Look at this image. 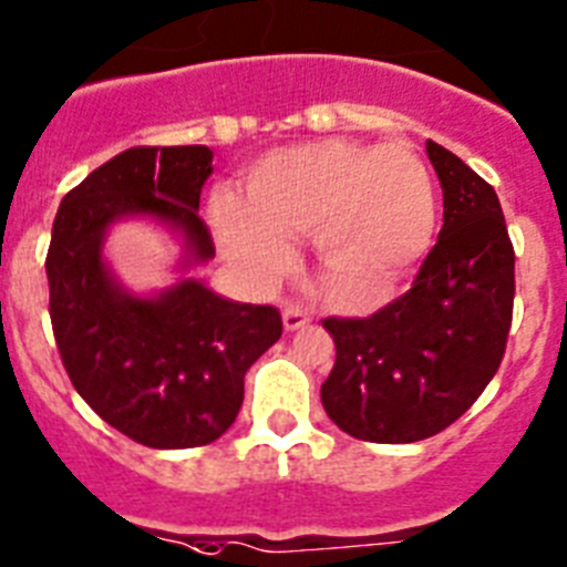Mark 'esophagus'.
<instances>
[{
	"instance_id": "obj_1",
	"label": "esophagus",
	"mask_w": 567,
	"mask_h": 567,
	"mask_svg": "<svg viewBox=\"0 0 567 567\" xmlns=\"http://www.w3.org/2000/svg\"><path fill=\"white\" fill-rule=\"evenodd\" d=\"M311 322V317L305 311H299V308H285L282 311V324H285V331H299V328H305V324Z\"/></svg>"
}]
</instances>
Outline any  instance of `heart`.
<instances>
[{
    "label": "heart",
    "instance_id": "obj_1",
    "mask_svg": "<svg viewBox=\"0 0 567 567\" xmlns=\"http://www.w3.org/2000/svg\"><path fill=\"white\" fill-rule=\"evenodd\" d=\"M210 219L225 254L256 285L282 279L293 265L288 239L311 236L333 302L368 311L391 299L425 256L436 190L408 147L319 140L256 159L234 196H216Z\"/></svg>",
    "mask_w": 567,
    "mask_h": 567
}]
</instances>
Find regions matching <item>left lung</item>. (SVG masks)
I'll use <instances>...</instances> for the list:
<instances>
[{"mask_svg": "<svg viewBox=\"0 0 567 567\" xmlns=\"http://www.w3.org/2000/svg\"><path fill=\"white\" fill-rule=\"evenodd\" d=\"M445 225L413 288L368 319H324L337 362L324 413L357 440L402 445L445 431L480 400L514 317V245L496 190L427 140Z\"/></svg>", "mask_w": 567, "mask_h": 567, "instance_id": "8db88e82", "label": "left lung"}]
</instances>
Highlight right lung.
<instances>
[{
	"label": "right lung",
	"instance_id": "add662e5",
	"mask_svg": "<svg viewBox=\"0 0 567 567\" xmlns=\"http://www.w3.org/2000/svg\"><path fill=\"white\" fill-rule=\"evenodd\" d=\"M210 162L205 145L122 151L62 199L45 259L53 337L73 388L107 425L159 451L219 440L243 408L248 368L282 337L270 305L234 302L194 277L140 297L107 268V230L136 216L179 236V270L214 259L199 219Z\"/></svg>",
	"mask_w": 567,
	"mask_h": 567
}]
</instances>
